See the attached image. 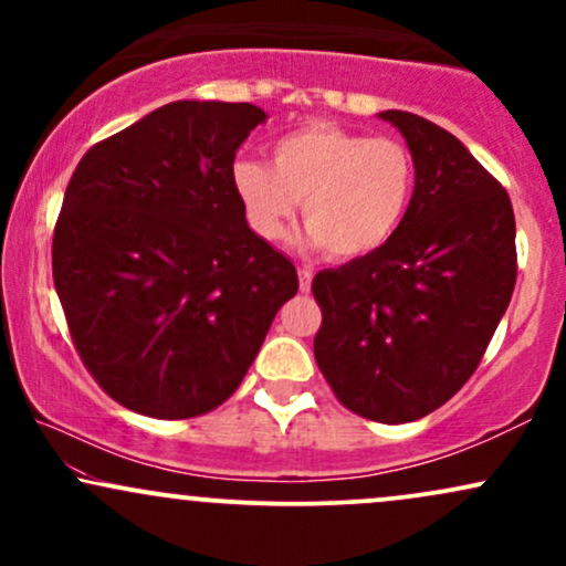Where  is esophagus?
I'll list each match as a JSON object with an SVG mask.
<instances>
[{
    "label": "esophagus",
    "instance_id": "1",
    "mask_svg": "<svg viewBox=\"0 0 566 566\" xmlns=\"http://www.w3.org/2000/svg\"><path fill=\"white\" fill-rule=\"evenodd\" d=\"M297 276H301V290L303 292H311V282H314V271H311L308 265H303V269H297Z\"/></svg>",
    "mask_w": 566,
    "mask_h": 566
}]
</instances>
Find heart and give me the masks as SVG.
Returning <instances> with one entry per match:
<instances>
[{
	"label": "heart",
	"instance_id": "obj_1",
	"mask_svg": "<svg viewBox=\"0 0 566 566\" xmlns=\"http://www.w3.org/2000/svg\"><path fill=\"white\" fill-rule=\"evenodd\" d=\"M237 191L250 229L276 242L303 201L301 244L356 261L386 247L415 199V159L405 143L337 125H308L274 143V161L239 159Z\"/></svg>",
	"mask_w": 566,
	"mask_h": 566
}]
</instances>
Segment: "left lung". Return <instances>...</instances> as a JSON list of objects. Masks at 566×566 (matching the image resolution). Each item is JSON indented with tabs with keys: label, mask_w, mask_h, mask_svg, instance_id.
I'll use <instances>...</instances> for the list:
<instances>
[{
	"label": "left lung",
	"mask_w": 566,
	"mask_h": 566,
	"mask_svg": "<svg viewBox=\"0 0 566 566\" xmlns=\"http://www.w3.org/2000/svg\"><path fill=\"white\" fill-rule=\"evenodd\" d=\"M415 159L399 233L314 276V356L337 399L378 423H412L463 388L516 284V220L505 188L444 127L380 112Z\"/></svg>",
	"instance_id": "left-lung-1"
}]
</instances>
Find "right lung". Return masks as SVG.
Listing matches in <instances>:
<instances>
[{
	"instance_id": "add662e5",
	"label": "right lung",
	"mask_w": 566,
	"mask_h": 566,
	"mask_svg": "<svg viewBox=\"0 0 566 566\" xmlns=\"http://www.w3.org/2000/svg\"><path fill=\"white\" fill-rule=\"evenodd\" d=\"M252 103L175 101L76 165L53 279L84 367L133 412L184 420L237 391L297 271L247 223L239 146Z\"/></svg>"
}]
</instances>
